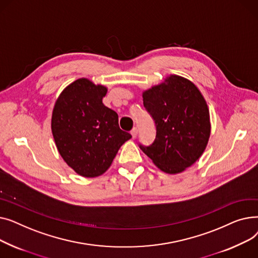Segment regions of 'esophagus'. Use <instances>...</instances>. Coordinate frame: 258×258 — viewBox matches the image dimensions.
<instances>
[{"instance_id":"esophagus-1","label":"esophagus","mask_w":258,"mask_h":258,"mask_svg":"<svg viewBox=\"0 0 258 258\" xmlns=\"http://www.w3.org/2000/svg\"><path fill=\"white\" fill-rule=\"evenodd\" d=\"M131 134H132V137H133V138H136L137 135H138V130H137V127H134V128L131 131Z\"/></svg>"}]
</instances>
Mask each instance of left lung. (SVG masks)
<instances>
[{
  "instance_id": "8db88e82",
  "label": "left lung",
  "mask_w": 258,
  "mask_h": 258,
  "mask_svg": "<svg viewBox=\"0 0 258 258\" xmlns=\"http://www.w3.org/2000/svg\"><path fill=\"white\" fill-rule=\"evenodd\" d=\"M143 104L156 123V139L142 152L166 173L190 167L206 150L211 124L208 105L198 87L179 75L143 92Z\"/></svg>"
}]
</instances>
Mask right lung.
Here are the masks:
<instances>
[{"instance_id":"right-lung-1","label":"right lung","mask_w":258,"mask_h":258,"mask_svg":"<svg viewBox=\"0 0 258 258\" xmlns=\"http://www.w3.org/2000/svg\"><path fill=\"white\" fill-rule=\"evenodd\" d=\"M107 88L79 78L63 89L52 112L57 151L76 173L95 178L110 168L119 148L132 138L120 130L118 115L102 103Z\"/></svg>"}]
</instances>
